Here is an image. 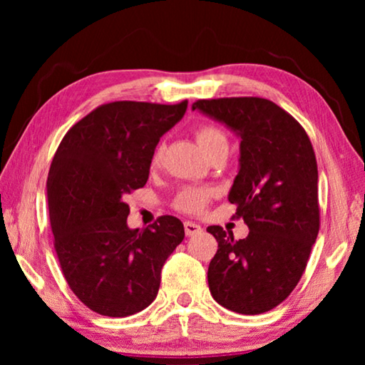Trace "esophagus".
<instances>
[{
	"instance_id": "1",
	"label": "esophagus",
	"mask_w": 365,
	"mask_h": 365,
	"mask_svg": "<svg viewBox=\"0 0 365 365\" xmlns=\"http://www.w3.org/2000/svg\"><path fill=\"white\" fill-rule=\"evenodd\" d=\"M201 225L200 224H195V222H190V220H187L185 222V233L188 235V237H193V235H196V233H201Z\"/></svg>"
}]
</instances>
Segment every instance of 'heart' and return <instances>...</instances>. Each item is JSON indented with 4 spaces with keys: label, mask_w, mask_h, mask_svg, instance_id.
<instances>
[{
    "label": "heart",
    "mask_w": 365,
    "mask_h": 365,
    "mask_svg": "<svg viewBox=\"0 0 365 365\" xmlns=\"http://www.w3.org/2000/svg\"><path fill=\"white\" fill-rule=\"evenodd\" d=\"M195 138L201 150L205 151L207 156H212L214 153L220 150H227L228 148V138L225 132L220 127L214 125V123H202V125L196 127ZM160 158H163V146H156L153 153L151 163L159 164ZM214 190L209 187H187L178 191L175 196L174 206L178 211L187 214H200L206 209L209 201L212 200Z\"/></svg>",
    "instance_id": "heart-1"
}]
</instances>
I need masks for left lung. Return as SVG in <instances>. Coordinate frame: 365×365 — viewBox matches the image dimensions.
<instances>
[{
    "label": "left lung",
    "instance_id": "8db88e82",
    "mask_svg": "<svg viewBox=\"0 0 365 365\" xmlns=\"http://www.w3.org/2000/svg\"><path fill=\"white\" fill-rule=\"evenodd\" d=\"M224 122L242 138L240 172L228 195L248 237L207 227L219 248L207 269L212 298L255 316L285 301L298 285L320 228L316 153L304 128L265 98L197 100L193 110Z\"/></svg>",
    "mask_w": 365,
    "mask_h": 365
}]
</instances>
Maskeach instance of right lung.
<instances>
[{"label": "right lung", "instance_id": "1", "mask_svg": "<svg viewBox=\"0 0 365 365\" xmlns=\"http://www.w3.org/2000/svg\"><path fill=\"white\" fill-rule=\"evenodd\" d=\"M187 106V100L101 104L54 153L46 180L54 250L73 294L101 316L127 317L150 306L165 259L185 237L174 215L130 230L123 197L145 187L159 138Z\"/></svg>", "mask_w": 365, "mask_h": 365}]
</instances>
